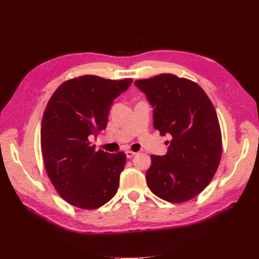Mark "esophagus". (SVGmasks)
<instances>
[{"label": "esophagus", "mask_w": 259, "mask_h": 259, "mask_svg": "<svg viewBox=\"0 0 259 259\" xmlns=\"http://www.w3.org/2000/svg\"><path fill=\"white\" fill-rule=\"evenodd\" d=\"M135 155H136V152L131 151V150H126V151H125V156H126V158H133Z\"/></svg>", "instance_id": "34e87169"}]
</instances>
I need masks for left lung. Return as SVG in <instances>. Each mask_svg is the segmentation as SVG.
<instances>
[{
	"mask_svg": "<svg viewBox=\"0 0 259 259\" xmlns=\"http://www.w3.org/2000/svg\"><path fill=\"white\" fill-rule=\"evenodd\" d=\"M135 84L153 108V126L170 135L168 152L151 156L147 184L157 197L185 202L210 183L222 158V131L216 110L196 82L162 73Z\"/></svg>",
	"mask_w": 259,
	"mask_h": 259,
	"instance_id": "left-lung-1",
	"label": "left lung"
}]
</instances>
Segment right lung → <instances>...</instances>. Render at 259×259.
I'll return each mask as SVG.
<instances>
[{"mask_svg":"<svg viewBox=\"0 0 259 259\" xmlns=\"http://www.w3.org/2000/svg\"><path fill=\"white\" fill-rule=\"evenodd\" d=\"M131 82L81 75L63 82L47 104L43 161L54 188L70 205L97 209L117 194L125 153L96 150L89 139L107 128L110 106Z\"/></svg>","mask_w":259,"mask_h":259,"instance_id":"right-lung-1","label":"right lung"}]
</instances>
